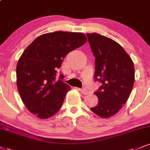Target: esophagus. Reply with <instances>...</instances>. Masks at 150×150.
<instances>
[{
  "instance_id": "1",
  "label": "esophagus",
  "mask_w": 150,
  "mask_h": 150,
  "mask_svg": "<svg viewBox=\"0 0 150 150\" xmlns=\"http://www.w3.org/2000/svg\"><path fill=\"white\" fill-rule=\"evenodd\" d=\"M77 90H79V91H80L81 93H82L83 95H88V94L89 93L88 91H87V90H85V89H83V88H77Z\"/></svg>"
}]
</instances>
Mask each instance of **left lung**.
Listing matches in <instances>:
<instances>
[{
	"label": "left lung",
	"mask_w": 150,
	"mask_h": 150,
	"mask_svg": "<svg viewBox=\"0 0 150 150\" xmlns=\"http://www.w3.org/2000/svg\"><path fill=\"white\" fill-rule=\"evenodd\" d=\"M95 57V79L102 85L95 92L99 99L90 109L102 118L119 111L127 102L135 80L134 62L117 42L98 33H87Z\"/></svg>",
	"instance_id": "obj_1"
}]
</instances>
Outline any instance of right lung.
I'll return each instance as SVG.
<instances>
[{"label":"right lung","instance_id":"1","mask_svg":"<svg viewBox=\"0 0 150 150\" xmlns=\"http://www.w3.org/2000/svg\"><path fill=\"white\" fill-rule=\"evenodd\" d=\"M87 39L82 33L57 31L39 36L28 47L16 66V83L24 105L40 119L60 110L70 86L56 79L64 57L81 47Z\"/></svg>","mask_w":150,"mask_h":150}]
</instances>
